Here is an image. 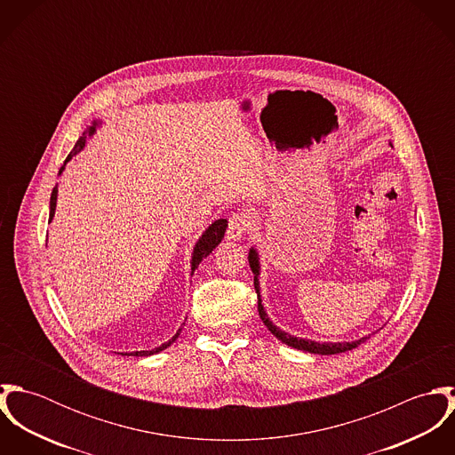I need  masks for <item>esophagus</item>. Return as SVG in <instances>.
I'll list each match as a JSON object with an SVG mask.
<instances>
[{
	"label": "esophagus",
	"instance_id": "esophagus-1",
	"mask_svg": "<svg viewBox=\"0 0 455 455\" xmlns=\"http://www.w3.org/2000/svg\"><path fill=\"white\" fill-rule=\"evenodd\" d=\"M249 228V217L245 213H233L229 217V226H228V238L233 242H238L243 238Z\"/></svg>",
	"mask_w": 455,
	"mask_h": 455
}]
</instances>
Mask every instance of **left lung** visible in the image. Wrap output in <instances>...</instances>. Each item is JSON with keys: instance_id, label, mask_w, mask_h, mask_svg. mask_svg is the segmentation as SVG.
Instances as JSON below:
<instances>
[{"instance_id": "8db88e82", "label": "left lung", "mask_w": 455, "mask_h": 455, "mask_svg": "<svg viewBox=\"0 0 455 455\" xmlns=\"http://www.w3.org/2000/svg\"><path fill=\"white\" fill-rule=\"evenodd\" d=\"M390 147H392V143H390ZM249 264H251V269L254 273V287H256V292H258V310H259L260 321L273 332V336H276L282 343H285L292 348L303 350V352L319 354V355H331V354L348 352V350L359 347L361 343H364L366 339H370L371 334H366V336H363L359 339H352V341H314V339H308V338H299V336L289 334L287 331L280 329L278 325L273 324V321L267 317V314L264 310V305H262V299H260V259L259 252H258L256 247H251V251H249Z\"/></svg>"}]
</instances>
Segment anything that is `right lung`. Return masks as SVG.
Instances as JSON below:
<instances>
[{"label":"right lung","mask_w":455,"mask_h":455,"mask_svg":"<svg viewBox=\"0 0 455 455\" xmlns=\"http://www.w3.org/2000/svg\"><path fill=\"white\" fill-rule=\"evenodd\" d=\"M101 124H103V121H94L87 130L82 132V136L76 140V143H75L73 150H71V152H69V156L66 157L65 164H63V166H61V170H60V175H63L66 163H68V161H71V159H73L80 150H84V147H85V143H87V138H91ZM56 204H58V186L52 189V195H51V213H49V222H52V219H54V215H56ZM226 228H228V220H226V219H217L215 222H212V224H210L203 233H201V236H199V238H197V242H196L195 249H193V254H191V275H195L196 267L199 266V262L204 259V258H208V256L213 252V249L222 242L224 233H226ZM184 324H186V323H184ZM180 332H182V327L175 332V336H173L172 339H168L166 343H163L161 347H156V348H152V350L117 352V354H121V355H136V357H148V355L159 354L161 350L168 348V347H170V345L179 338V334H180Z\"/></svg>","instance_id":"right-lung-1"}]
</instances>
